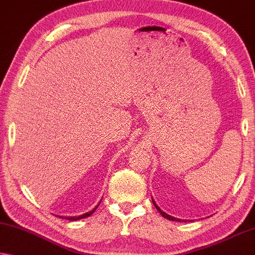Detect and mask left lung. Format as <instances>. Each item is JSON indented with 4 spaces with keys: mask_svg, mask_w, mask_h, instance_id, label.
<instances>
[{
    "mask_svg": "<svg viewBox=\"0 0 255 255\" xmlns=\"http://www.w3.org/2000/svg\"><path fill=\"white\" fill-rule=\"evenodd\" d=\"M152 204H154V205H155V207H156V209H157V211H158V212H159L160 214H162V217H164V218H165V219H167V220H171V221H177V222H187L186 220H181V219L174 218V217H172V215H168L167 213H165V212H163V211H162V210H160V209H159V207L157 206V204H156V203H155V201H154V199H152Z\"/></svg>",
    "mask_w": 255,
    "mask_h": 255,
    "instance_id": "obj_1",
    "label": "left lung"
}]
</instances>
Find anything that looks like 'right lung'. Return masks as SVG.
<instances>
[{"label":"right lung","instance_id":"add662e5","mask_svg":"<svg viewBox=\"0 0 255 255\" xmlns=\"http://www.w3.org/2000/svg\"><path fill=\"white\" fill-rule=\"evenodd\" d=\"M100 204V203H99ZM99 204H98L95 209H93L92 211H90V212H88V213H84V214H82V215H78V217H65L66 219H67V220H70V221H76V220H81V219H83V218H88V217H90V215H91L93 212H95V211L97 210V207L99 206ZM59 218H62V217H59Z\"/></svg>","mask_w":255,"mask_h":255}]
</instances>
